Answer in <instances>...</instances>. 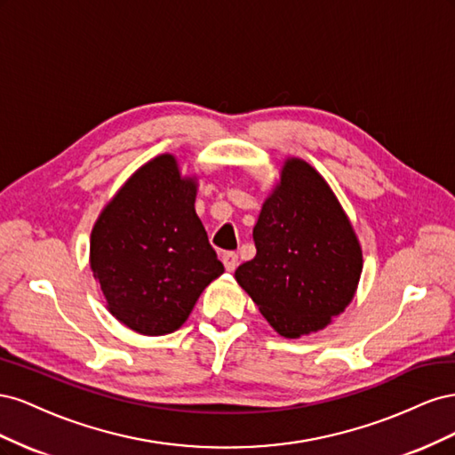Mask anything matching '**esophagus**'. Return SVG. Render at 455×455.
Instances as JSON below:
<instances>
[{
  "label": "esophagus",
  "instance_id": "1",
  "mask_svg": "<svg viewBox=\"0 0 455 455\" xmlns=\"http://www.w3.org/2000/svg\"><path fill=\"white\" fill-rule=\"evenodd\" d=\"M222 261L228 271H235L237 264H239V256L235 252H224L222 254Z\"/></svg>",
  "mask_w": 455,
  "mask_h": 455
}]
</instances>
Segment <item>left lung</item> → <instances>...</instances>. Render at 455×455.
I'll return each instance as SVG.
<instances>
[{
	"mask_svg": "<svg viewBox=\"0 0 455 455\" xmlns=\"http://www.w3.org/2000/svg\"><path fill=\"white\" fill-rule=\"evenodd\" d=\"M256 256L235 279L284 338L324 328L353 299L363 252L332 189L306 161L288 159L254 226Z\"/></svg>",
	"mask_w": 455,
	"mask_h": 455,
	"instance_id": "left-lung-1",
	"label": "left lung"
}]
</instances>
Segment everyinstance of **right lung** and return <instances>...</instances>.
Returning <instances> with one entry per match:
<instances>
[{"mask_svg":"<svg viewBox=\"0 0 455 455\" xmlns=\"http://www.w3.org/2000/svg\"><path fill=\"white\" fill-rule=\"evenodd\" d=\"M196 191L172 156H159L129 178L92 228L94 279L109 313L134 332H174L224 273L196 214Z\"/></svg>","mask_w":455,"mask_h":455,"instance_id":"1","label":"right lung"}]
</instances>
